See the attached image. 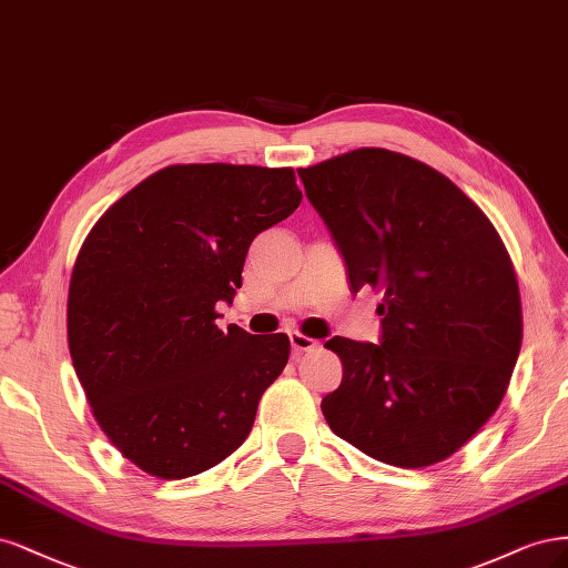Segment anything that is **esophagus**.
Masks as SVG:
<instances>
[{"label":"esophagus","instance_id":"1","mask_svg":"<svg viewBox=\"0 0 568 568\" xmlns=\"http://www.w3.org/2000/svg\"><path fill=\"white\" fill-rule=\"evenodd\" d=\"M290 344H292V349H295V352H311V349H316V346H318V342L314 337L302 335V333H290Z\"/></svg>","mask_w":568,"mask_h":568}]
</instances>
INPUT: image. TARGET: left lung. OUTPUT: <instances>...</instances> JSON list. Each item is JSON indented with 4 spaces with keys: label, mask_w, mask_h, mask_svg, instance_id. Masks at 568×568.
Segmentation results:
<instances>
[{
    "label": "left lung",
    "mask_w": 568,
    "mask_h": 568,
    "mask_svg": "<svg viewBox=\"0 0 568 568\" xmlns=\"http://www.w3.org/2000/svg\"><path fill=\"white\" fill-rule=\"evenodd\" d=\"M352 290L382 292L379 344L333 337L331 429L379 463L446 460L498 410L521 349V300L488 216L429 164L358 149L297 170Z\"/></svg>",
    "instance_id": "obj_1"
}]
</instances>
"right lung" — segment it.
<instances>
[{
  "instance_id": "right-lung-1",
  "label": "right lung",
  "mask_w": 568,
  "mask_h": 568,
  "mask_svg": "<svg viewBox=\"0 0 568 568\" xmlns=\"http://www.w3.org/2000/svg\"><path fill=\"white\" fill-rule=\"evenodd\" d=\"M302 203L292 168L170 164L84 237L68 346L99 427L139 469L186 479L241 446L290 356L287 335L216 327L250 243Z\"/></svg>"
}]
</instances>
